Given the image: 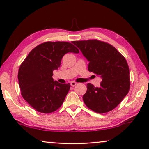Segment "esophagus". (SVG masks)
Segmentation results:
<instances>
[{
	"label": "esophagus",
	"instance_id": "1",
	"mask_svg": "<svg viewBox=\"0 0 149 149\" xmlns=\"http://www.w3.org/2000/svg\"><path fill=\"white\" fill-rule=\"evenodd\" d=\"M76 82H75V81H72L70 83V85H71V86H72V87H74V86H76Z\"/></svg>",
	"mask_w": 149,
	"mask_h": 149
}]
</instances>
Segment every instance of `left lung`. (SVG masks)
Listing matches in <instances>:
<instances>
[{"label": "left lung", "instance_id": "left-lung-1", "mask_svg": "<svg viewBox=\"0 0 149 149\" xmlns=\"http://www.w3.org/2000/svg\"><path fill=\"white\" fill-rule=\"evenodd\" d=\"M89 61L88 70L102 79L100 87L87 84L85 104L98 113L111 111L130 89L129 68L124 56L112 45L97 40L72 42Z\"/></svg>", "mask_w": 149, "mask_h": 149}]
</instances>
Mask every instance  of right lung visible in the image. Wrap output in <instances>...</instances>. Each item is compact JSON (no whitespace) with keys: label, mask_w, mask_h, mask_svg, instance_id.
<instances>
[{"label":"right lung","mask_w":149,"mask_h":149,"mask_svg":"<svg viewBox=\"0 0 149 149\" xmlns=\"http://www.w3.org/2000/svg\"><path fill=\"white\" fill-rule=\"evenodd\" d=\"M68 52L79 51L68 42H46L35 47L21 63L18 74L21 95L37 111L52 113L65 100L70 84L54 81L52 75Z\"/></svg>","instance_id":"1"}]
</instances>
